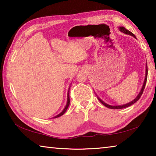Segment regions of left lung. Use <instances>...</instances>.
<instances>
[{"label": "left lung", "instance_id": "8db88e82", "mask_svg": "<svg viewBox=\"0 0 156 156\" xmlns=\"http://www.w3.org/2000/svg\"><path fill=\"white\" fill-rule=\"evenodd\" d=\"M118 29H119L120 31H121V32H122L124 34H128V35H130V36H133L134 38H136V36L134 35V34L133 33H131L130 31H129L126 30V29H125L124 27H118ZM147 73H148V69H147V63L146 64V74H145V79H144V83L143 84H142V89L140 91L139 94L137 96V97L135 99H134L133 100H132L131 102H129V103L126 104V105H118V106H112V105H108L107 103H105V102L102 101V100L101 99H100L98 97V100H100V102H101V103L105 105V107H107V108H109V109H124V108H126V107H130L131 105H132L133 104L135 103V102H136L138 100L140 99V98L141 97L142 93H143V91L144 89V87H145V85H146V83H147Z\"/></svg>", "mask_w": 156, "mask_h": 156}]
</instances>
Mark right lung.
<instances>
[{"label":"right lung","instance_id":"obj_1","mask_svg":"<svg viewBox=\"0 0 156 156\" xmlns=\"http://www.w3.org/2000/svg\"><path fill=\"white\" fill-rule=\"evenodd\" d=\"M69 89H70V87H69ZM69 91H68V93H67V105H66V106H65V107L64 108V109L62 110V112L61 113H59L58 115H57L55 116V117H54V118H58V117H60V116L64 114V113L66 112V111H67V108H68V107H69V103H70V99H69Z\"/></svg>","mask_w":156,"mask_h":156}]
</instances>
